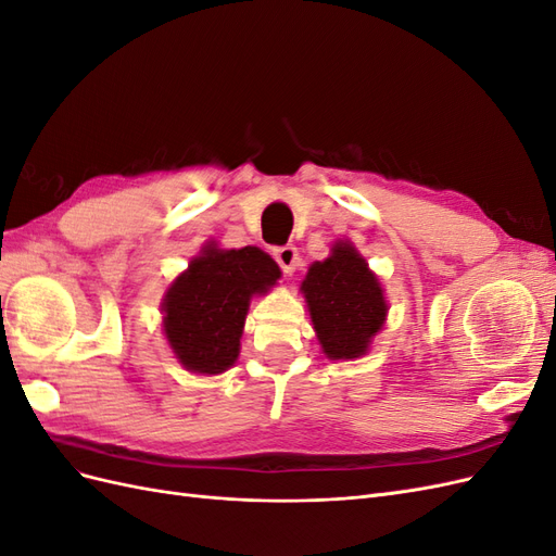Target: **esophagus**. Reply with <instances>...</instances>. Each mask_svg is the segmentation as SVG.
<instances>
[{
	"label": "esophagus",
	"mask_w": 556,
	"mask_h": 556,
	"mask_svg": "<svg viewBox=\"0 0 556 556\" xmlns=\"http://www.w3.org/2000/svg\"><path fill=\"white\" fill-rule=\"evenodd\" d=\"M274 257L285 274H292L299 266V250L294 245H280L274 250Z\"/></svg>",
	"instance_id": "34e87169"
}]
</instances>
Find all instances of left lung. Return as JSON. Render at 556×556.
Returning <instances> with one entry per match:
<instances>
[{
    "label": "left lung",
    "instance_id": "left-lung-1",
    "mask_svg": "<svg viewBox=\"0 0 556 556\" xmlns=\"http://www.w3.org/2000/svg\"><path fill=\"white\" fill-rule=\"evenodd\" d=\"M313 329L329 359H357L382 329L387 301L378 276L350 241H339L301 282Z\"/></svg>",
    "mask_w": 556,
    "mask_h": 556
}]
</instances>
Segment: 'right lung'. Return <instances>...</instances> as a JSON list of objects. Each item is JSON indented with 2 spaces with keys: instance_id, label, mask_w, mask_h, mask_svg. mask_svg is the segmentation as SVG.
Segmentation results:
<instances>
[{
  "instance_id": "right-lung-1",
  "label": "right lung",
  "mask_w": 556,
  "mask_h": 556,
  "mask_svg": "<svg viewBox=\"0 0 556 556\" xmlns=\"http://www.w3.org/2000/svg\"><path fill=\"white\" fill-rule=\"evenodd\" d=\"M278 264L255 245L206 243L162 299L164 336L192 374L217 376L239 357L250 299L274 288Z\"/></svg>"
}]
</instances>
